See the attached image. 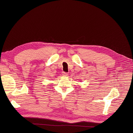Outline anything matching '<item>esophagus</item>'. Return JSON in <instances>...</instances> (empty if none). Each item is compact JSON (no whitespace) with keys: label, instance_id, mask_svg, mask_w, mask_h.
Instances as JSON below:
<instances>
[{"label":"esophagus","instance_id":"esophagus-1","mask_svg":"<svg viewBox=\"0 0 133 133\" xmlns=\"http://www.w3.org/2000/svg\"><path fill=\"white\" fill-rule=\"evenodd\" d=\"M62 75L64 76H67L68 75V73L65 72H62Z\"/></svg>","mask_w":133,"mask_h":133}]
</instances>
